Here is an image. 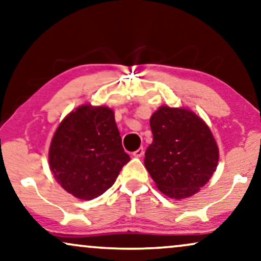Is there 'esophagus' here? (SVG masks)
<instances>
[{"mask_svg": "<svg viewBox=\"0 0 261 261\" xmlns=\"http://www.w3.org/2000/svg\"><path fill=\"white\" fill-rule=\"evenodd\" d=\"M144 152H145V151H144V148H143V147H139L138 150H137V151H134L133 153H132V154H133L134 157L140 158V157H143V155H144Z\"/></svg>", "mask_w": 261, "mask_h": 261, "instance_id": "esophagus-1", "label": "esophagus"}]
</instances>
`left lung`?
Masks as SVG:
<instances>
[{
	"label": "left lung",
	"instance_id": "1",
	"mask_svg": "<svg viewBox=\"0 0 261 261\" xmlns=\"http://www.w3.org/2000/svg\"><path fill=\"white\" fill-rule=\"evenodd\" d=\"M153 140L145 167L167 197L181 200L197 194L216 171L219 150L211 129L187 108L162 106L152 114Z\"/></svg>",
	"mask_w": 261,
	"mask_h": 261
}]
</instances>
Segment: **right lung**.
I'll use <instances>...</instances> for the list:
<instances>
[{
    "instance_id": "add662e5",
    "label": "right lung",
    "mask_w": 261,
    "mask_h": 261,
    "mask_svg": "<svg viewBox=\"0 0 261 261\" xmlns=\"http://www.w3.org/2000/svg\"><path fill=\"white\" fill-rule=\"evenodd\" d=\"M130 161L110 108L83 104L61 121L49 147V167L64 191L92 200L108 191Z\"/></svg>"
}]
</instances>
